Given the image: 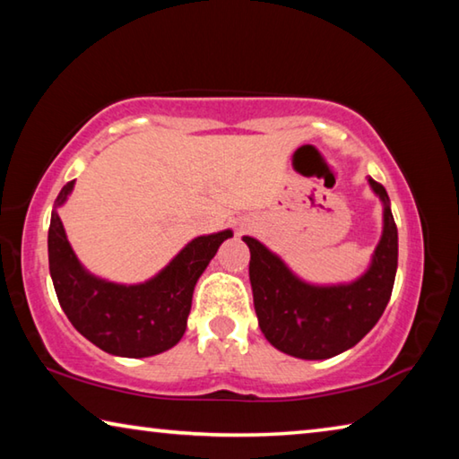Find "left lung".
Returning a JSON list of instances; mask_svg holds the SVG:
<instances>
[{
    "label": "left lung",
    "mask_w": 459,
    "mask_h": 459,
    "mask_svg": "<svg viewBox=\"0 0 459 459\" xmlns=\"http://www.w3.org/2000/svg\"><path fill=\"white\" fill-rule=\"evenodd\" d=\"M370 186L385 202V230L370 269L351 285L299 281L259 240L243 237L251 251L248 277L259 328L277 351L306 360L332 359L359 344L383 316L397 273V224L385 186L372 178Z\"/></svg>",
    "instance_id": "obj_1"
}]
</instances>
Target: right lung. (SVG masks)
Segmentation results:
<instances>
[{"instance_id":"1","label":"right lung","mask_w":459,"mask_h":459,"mask_svg":"<svg viewBox=\"0 0 459 459\" xmlns=\"http://www.w3.org/2000/svg\"><path fill=\"white\" fill-rule=\"evenodd\" d=\"M74 182L60 190L56 206ZM56 206L48 229V263L54 290L71 324L100 351L126 359H145L176 346L186 332L192 293L202 271L230 230L198 237L158 277L142 285H115L89 275L74 257Z\"/></svg>"}]
</instances>
